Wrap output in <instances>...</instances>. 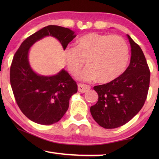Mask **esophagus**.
<instances>
[{
    "instance_id": "34e87169",
    "label": "esophagus",
    "mask_w": 159,
    "mask_h": 159,
    "mask_svg": "<svg viewBox=\"0 0 159 159\" xmlns=\"http://www.w3.org/2000/svg\"><path fill=\"white\" fill-rule=\"evenodd\" d=\"M90 89V87L89 85H87L85 84H81V83H79V84L78 85V90H79V92L80 93H85Z\"/></svg>"
}]
</instances>
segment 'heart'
Wrapping results in <instances>:
<instances>
[{
    "label": "heart",
    "mask_w": 159,
    "mask_h": 159,
    "mask_svg": "<svg viewBox=\"0 0 159 159\" xmlns=\"http://www.w3.org/2000/svg\"><path fill=\"white\" fill-rule=\"evenodd\" d=\"M64 58L70 73L76 76L86 62L88 66L80 72L83 81L98 79L99 82L112 81L121 74L129 59L128 44L117 35L90 33L80 37L76 47H67Z\"/></svg>",
    "instance_id": "b5f03b06"
}]
</instances>
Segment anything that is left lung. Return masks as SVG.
Returning <instances> with one entry per match:
<instances>
[{
  "mask_svg": "<svg viewBox=\"0 0 159 159\" xmlns=\"http://www.w3.org/2000/svg\"><path fill=\"white\" fill-rule=\"evenodd\" d=\"M127 37L131 47L130 64L117 79L94 87L98 101L90 113L98 124L107 129L120 127L140 111L147 99L150 71L141 48Z\"/></svg>",
  "mask_w": 159,
  "mask_h": 159,
  "instance_id": "8db88e82",
  "label": "left lung"
}]
</instances>
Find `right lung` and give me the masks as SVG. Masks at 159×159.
I'll list each match as a JSON object with an SVG mask.
<instances>
[{"label":"right lung","instance_id":"1","mask_svg":"<svg viewBox=\"0 0 159 159\" xmlns=\"http://www.w3.org/2000/svg\"><path fill=\"white\" fill-rule=\"evenodd\" d=\"M46 36L57 39L64 50L76 35L70 29L49 25L29 36L15 54L10 67V84L15 100L29 119L41 125L58 122L69 108L70 98L78 86L64 69L53 76L36 73L29 61V52L35 43Z\"/></svg>","mask_w":159,"mask_h":159}]
</instances>
